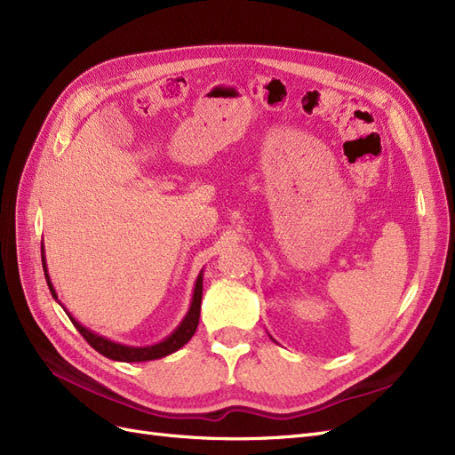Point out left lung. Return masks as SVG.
<instances>
[{
  "instance_id": "1",
  "label": "left lung",
  "mask_w": 455,
  "mask_h": 455,
  "mask_svg": "<svg viewBox=\"0 0 455 455\" xmlns=\"http://www.w3.org/2000/svg\"><path fill=\"white\" fill-rule=\"evenodd\" d=\"M269 338H271V336H269ZM271 339H273V338H271Z\"/></svg>"
}]
</instances>
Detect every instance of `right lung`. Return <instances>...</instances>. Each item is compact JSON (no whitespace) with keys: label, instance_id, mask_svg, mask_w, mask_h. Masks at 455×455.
Masks as SVG:
<instances>
[{"label":"right lung","instance_id":"1","mask_svg":"<svg viewBox=\"0 0 455 455\" xmlns=\"http://www.w3.org/2000/svg\"><path fill=\"white\" fill-rule=\"evenodd\" d=\"M41 261H44V271H45V279H47V284H49V291L52 294V298L59 301V306L66 311V315L70 316V321L74 323V326L79 330V334L84 336L89 346L92 349L99 351L100 355L108 356V359L112 361H119V363H148V361H156V359H163V356L167 355H172L174 351H178L180 347H184L186 343L191 339V336L196 334L197 330V324H199V315H201V298H203V271L197 275L196 279V286H194V296H191V304H189V309L188 313L184 315V319L180 321V324H178L172 332L163 338L161 341L154 343V346H125V343H119V341H114L109 338H104L100 334H96L94 330L87 328L81 324L79 321H76V316L68 311L64 307L62 301L59 299V294L57 291H54L52 286V281L49 277V269H47V259H45V246L44 243H41Z\"/></svg>","mask_w":455,"mask_h":455}]
</instances>
